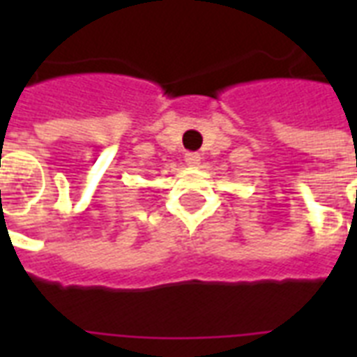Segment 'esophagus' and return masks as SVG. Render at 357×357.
<instances>
[{"mask_svg":"<svg viewBox=\"0 0 357 357\" xmlns=\"http://www.w3.org/2000/svg\"><path fill=\"white\" fill-rule=\"evenodd\" d=\"M185 162L189 167H196V165H200V155L195 153V151H189V153H185Z\"/></svg>","mask_w":357,"mask_h":357,"instance_id":"1","label":"esophagus"}]
</instances>
